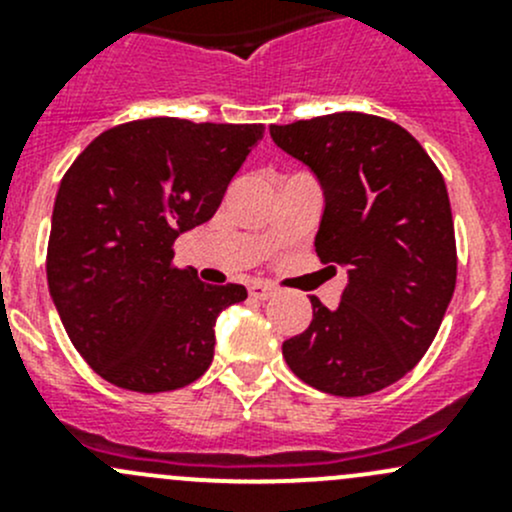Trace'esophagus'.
I'll list each match as a JSON object with an SVG mask.
<instances>
[{
  "mask_svg": "<svg viewBox=\"0 0 512 512\" xmlns=\"http://www.w3.org/2000/svg\"><path fill=\"white\" fill-rule=\"evenodd\" d=\"M275 294H277V289L272 285H262V282L250 285V297H255V299H272Z\"/></svg>",
  "mask_w": 512,
  "mask_h": 512,
  "instance_id": "34e87169",
  "label": "esophagus"
}]
</instances>
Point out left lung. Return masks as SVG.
Wrapping results in <instances>:
<instances>
[{
	"mask_svg": "<svg viewBox=\"0 0 512 512\" xmlns=\"http://www.w3.org/2000/svg\"><path fill=\"white\" fill-rule=\"evenodd\" d=\"M322 185L314 250L347 267L334 309L282 344L287 366L332 396H366L409 374L431 347L456 289V235L441 170L399 123L342 111L270 126Z\"/></svg>",
	"mask_w": 512,
	"mask_h": 512,
	"instance_id": "1",
	"label": "left lung"
}]
</instances>
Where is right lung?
Returning a JSON list of instances; mask_svg holds the SVG:
<instances>
[{
  "instance_id": "right-lung-1",
  "label": "right lung",
  "mask_w": 512,
  "mask_h": 512,
  "mask_svg": "<svg viewBox=\"0 0 512 512\" xmlns=\"http://www.w3.org/2000/svg\"><path fill=\"white\" fill-rule=\"evenodd\" d=\"M262 136V123H121L61 178L49 294L76 352L113 386L158 394L208 371L215 322L247 289L173 267V242L213 218Z\"/></svg>"
}]
</instances>
